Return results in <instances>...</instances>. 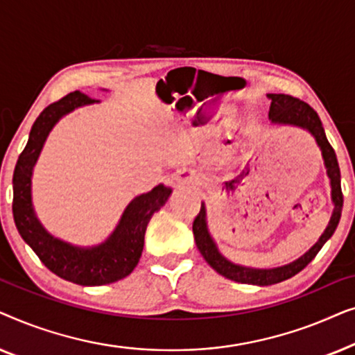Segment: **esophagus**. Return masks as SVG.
<instances>
[{
    "instance_id": "esophagus-1",
    "label": "esophagus",
    "mask_w": 355,
    "mask_h": 355,
    "mask_svg": "<svg viewBox=\"0 0 355 355\" xmlns=\"http://www.w3.org/2000/svg\"><path fill=\"white\" fill-rule=\"evenodd\" d=\"M174 179H176L178 184H187V186H200V178L197 176V173L193 169H179V171L174 174Z\"/></svg>"
}]
</instances>
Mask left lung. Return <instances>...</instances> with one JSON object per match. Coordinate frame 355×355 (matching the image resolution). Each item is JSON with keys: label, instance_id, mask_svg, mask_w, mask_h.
I'll return each instance as SVG.
<instances>
[{"label": "left lung", "instance_id": "left-lung-1", "mask_svg": "<svg viewBox=\"0 0 355 355\" xmlns=\"http://www.w3.org/2000/svg\"><path fill=\"white\" fill-rule=\"evenodd\" d=\"M270 113L268 118L271 124L276 125H294V128L304 129L315 139V144L318 145L320 152H322L323 164L327 168V176L329 179V187H331V202H333V213L329 218L328 226L324 227L323 234L318 237V241L291 263L275 266V268H252V266H244L234 261L227 260L225 255L218 249L215 239H213L210 227H208V218H207V207L205 202H202L200 213H198L196 220H193L192 231L193 239H196L197 249L208 265L211 266L216 273L225 276V278L236 281V283L244 284H254V286H270L281 283V281L293 278L297 275L300 270H304L310 261L315 259L320 249L324 245L333 232L336 231L338 223L341 220L343 211V192H341V173H339V164L336 153L331 145H329L327 134L320 121L317 111L312 106L305 103L302 100L294 98L291 95L283 94H268Z\"/></svg>", "mask_w": 355, "mask_h": 355}]
</instances>
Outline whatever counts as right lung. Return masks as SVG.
Listing matches in <instances>:
<instances>
[{"mask_svg": "<svg viewBox=\"0 0 355 355\" xmlns=\"http://www.w3.org/2000/svg\"><path fill=\"white\" fill-rule=\"evenodd\" d=\"M95 103L100 101L76 90L46 106L32 125L28 142L17 159L12 176V215L19 234L48 270L80 286L116 283L132 273L142 255L148 223L173 192L164 184H158L150 192L134 197L111 234L100 244L76 245L46 231L32 202L33 168L53 128L74 110Z\"/></svg>", "mask_w": 355, "mask_h": 355, "instance_id": "obj_1", "label": "right lung"}]
</instances>
